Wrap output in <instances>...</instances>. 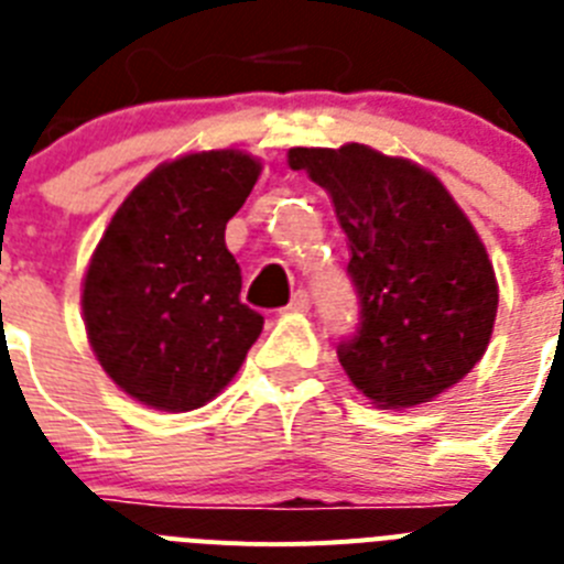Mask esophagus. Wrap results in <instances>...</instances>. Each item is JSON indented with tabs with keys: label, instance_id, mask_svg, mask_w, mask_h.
<instances>
[{
	"label": "esophagus",
	"instance_id": "obj_1",
	"mask_svg": "<svg viewBox=\"0 0 564 564\" xmlns=\"http://www.w3.org/2000/svg\"><path fill=\"white\" fill-rule=\"evenodd\" d=\"M312 306V297H310V292H306V289H297L295 295H292V301H289V306L286 310L289 312H306Z\"/></svg>",
	"mask_w": 564,
	"mask_h": 564
}]
</instances>
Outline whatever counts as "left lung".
<instances>
[{
	"label": "left lung",
	"instance_id": "obj_1",
	"mask_svg": "<svg viewBox=\"0 0 564 564\" xmlns=\"http://www.w3.org/2000/svg\"><path fill=\"white\" fill-rule=\"evenodd\" d=\"M289 166L329 189L349 238L360 317L337 357L351 383L377 405L409 409L463 380L491 337L497 281L443 184L364 144L295 147Z\"/></svg>",
	"mask_w": 564,
	"mask_h": 564
}]
</instances>
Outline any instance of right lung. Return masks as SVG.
Returning <instances> with one entry per match:
<instances>
[{"label":"right lung","instance_id":"1","mask_svg":"<svg viewBox=\"0 0 564 564\" xmlns=\"http://www.w3.org/2000/svg\"><path fill=\"white\" fill-rule=\"evenodd\" d=\"M261 164L235 150L147 175L112 215L85 275V326L107 375L141 403L193 411L241 369L263 317L241 301L224 241Z\"/></svg>","mask_w":564,"mask_h":564}]
</instances>
